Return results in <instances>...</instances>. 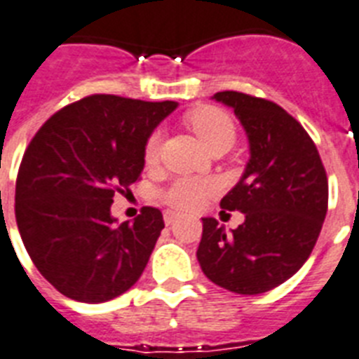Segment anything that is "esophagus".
<instances>
[{
  "instance_id": "esophagus-1",
  "label": "esophagus",
  "mask_w": 359,
  "mask_h": 359,
  "mask_svg": "<svg viewBox=\"0 0 359 359\" xmlns=\"http://www.w3.org/2000/svg\"><path fill=\"white\" fill-rule=\"evenodd\" d=\"M180 214H177V212H173V210H165L164 212V221L165 225H171V223H175V221L179 219Z\"/></svg>"
}]
</instances>
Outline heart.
Listing matches in <instances>:
<instances>
[{
  "label": "heart",
  "instance_id": "obj_1",
  "mask_svg": "<svg viewBox=\"0 0 359 359\" xmlns=\"http://www.w3.org/2000/svg\"><path fill=\"white\" fill-rule=\"evenodd\" d=\"M188 125L191 127L197 138L203 142L206 149L212 153L214 149L226 147L230 149L236 140L234 121L230 119L226 112L215 107H199L194 112L188 114ZM160 151H162V134L153 133L147 140L144 149V160L147 165H154L160 160ZM217 191V184L212 180L191 179V177H182V179L173 180L168 188L162 191L164 203L175 210L199 208L205 199Z\"/></svg>",
  "mask_w": 359,
  "mask_h": 359
}]
</instances>
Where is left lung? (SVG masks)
Here are the masks:
<instances>
[{
    "mask_svg": "<svg viewBox=\"0 0 359 359\" xmlns=\"http://www.w3.org/2000/svg\"><path fill=\"white\" fill-rule=\"evenodd\" d=\"M234 109L249 138L250 158L221 208L245 221L230 234L214 217L203 219L201 269L214 284L258 295L284 284L316 247L328 210V179L313 140L273 101L217 92Z\"/></svg>",
    "mask_w": 359,
    "mask_h": 359,
    "instance_id": "1",
    "label": "left lung"
}]
</instances>
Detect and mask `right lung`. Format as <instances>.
<instances>
[{
	"label": "right lung",
	"instance_id": "1",
	"mask_svg": "<svg viewBox=\"0 0 359 359\" xmlns=\"http://www.w3.org/2000/svg\"><path fill=\"white\" fill-rule=\"evenodd\" d=\"M175 101L95 94L53 114L23 153L16 223L36 269L79 302H107L130 290L164 229L158 208L130 223L110 214L114 195L144 171V149Z\"/></svg>",
	"mask_w": 359,
	"mask_h": 359
}]
</instances>
